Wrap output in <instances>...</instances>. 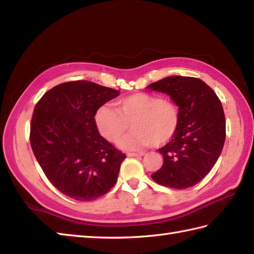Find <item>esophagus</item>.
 I'll use <instances>...</instances> for the list:
<instances>
[{"label":"esophagus","instance_id":"34e87169","mask_svg":"<svg viewBox=\"0 0 254 254\" xmlns=\"http://www.w3.org/2000/svg\"><path fill=\"white\" fill-rule=\"evenodd\" d=\"M145 155V153L141 152V153H127V156L130 157H138V156H144Z\"/></svg>","mask_w":254,"mask_h":254}]
</instances>
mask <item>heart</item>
<instances>
[{
    "label": "heart",
    "instance_id": "obj_1",
    "mask_svg": "<svg viewBox=\"0 0 254 254\" xmlns=\"http://www.w3.org/2000/svg\"><path fill=\"white\" fill-rule=\"evenodd\" d=\"M117 109L102 107L96 114L99 133L111 143H118L127 131L120 146L124 150H138L151 145H162L175 135L181 122L180 107L157 94L138 92L122 98Z\"/></svg>",
    "mask_w": 254,
    "mask_h": 254
}]
</instances>
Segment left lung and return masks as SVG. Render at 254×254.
Wrapping results in <instances>:
<instances>
[{
    "mask_svg": "<svg viewBox=\"0 0 254 254\" xmlns=\"http://www.w3.org/2000/svg\"><path fill=\"white\" fill-rule=\"evenodd\" d=\"M147 88L168 94L181 111L176 134L158 148L164 163L152 174L153 181L176 190L195 186L211 171L225 144L226 119L219 98L193 77H166Z\"/></svg>",
    "mask_w": 254,
    "mask_h": 254,
    "instance_id": "8db88e82",
    "label": "left lung"
}]
</instances>
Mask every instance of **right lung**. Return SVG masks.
<instances>
[{
	"instance_id": "1",
	"label": "right lung",
	"mask_w": 254,
	"mask_h": 254,
	"mask_svg": "<svg viewBox=\"0 0 254 254\" xmlns=\"http://www.w3.org/2000/svg\"><path fill=\"white\" fill-rule=\"evenodd\" d=\"M120 91L86 80L58 84L34 109L29 141L53 185L79 201L107 193L117 183L126 154L102 137L94 116Z\"/></svg>"
}]
</instances>
